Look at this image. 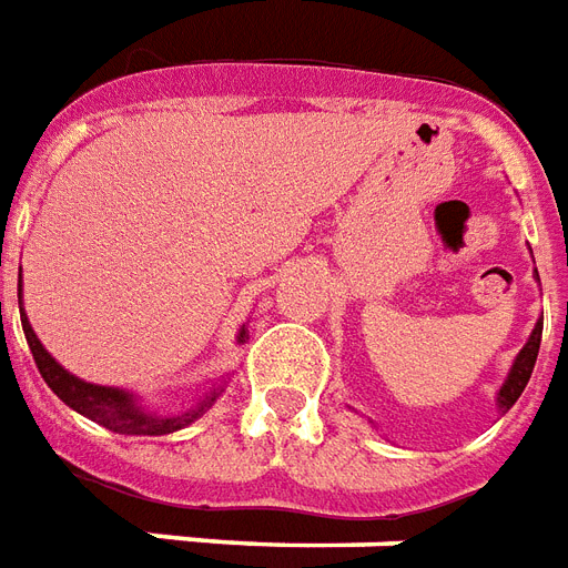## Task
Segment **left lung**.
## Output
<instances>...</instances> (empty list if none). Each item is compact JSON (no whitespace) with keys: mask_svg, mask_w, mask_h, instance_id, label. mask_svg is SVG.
<instances>
[{"mask_svg":"<svg viewBox=\"0 0 568 568\" xmlns=\"http://www.w3.org/2000/svg\"><path fill=\"white\" fill-rule=\"evenodd\" d=\"M532 276L539 280V271L532 273ZM539 343H541V318L536 322V327H532L530 339L524 343V348H520L518 355H515V361H511L506 382L499 385V390H497L499 415H506L508 409L518 403V397L524 394V388H527V382H530V376H532V367H536V355H539Z\"/></svg>","mask_w":568,"mask_h":568,"instance_id":"1","label":"left lung"}]
</instances>
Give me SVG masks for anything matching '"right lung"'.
<instances>
[{"mask_svg": "<svg viewBox=\"0 0 568 568\" xmlns=\"http://www.w3.org/2000/svg\"><path fill=\"white\" fill-rule=\"evenodd\" d=\"M17 304H23V280L17 276ZM20 322H23V334H27V343L32 348V358L38 364V373L44 376V382L50 385V390L60 397L65 406H71L74 413H81L83 418L102 424L113 434L123 436H168L178 434L183 427H189L192 422H199L201 415L207 413L213 403L220 400L222 390L229 385L231 376H222L220 382H213L210 388H204L189 403L186 409L171 415H159L153 409H146L141 394H134L129 388H113V385H95V382H87L81 376H74L69 369L62 367L60 361L50 355L48 348L41 346V339L32 331L27 318V310L20 306ZM250 334H246V325L237 331V343H246Z\"/></svg>", "mask_w": 568, "mask_h": 568, "instance_id": "add662e5", "label": "right lung"}]
</instances>
